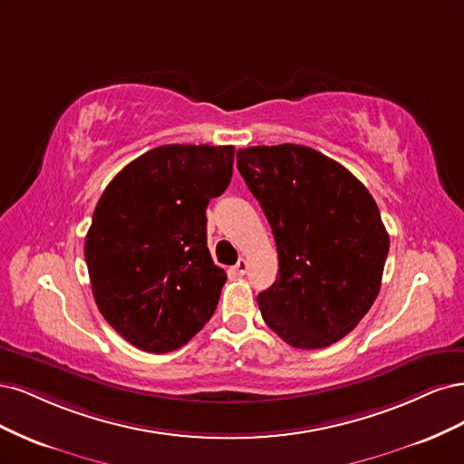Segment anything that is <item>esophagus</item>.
Masks as SVG:
<instances>
[{
  "label": "esophagus",
  "mask_w": 464,
  "mask_h": 464,
  "mask_svg": "<svg viewBox=\"0 0 464 464\" xmlns=\"http://www.w3.org/2000/svg\"><path fill=\"white\" fill-rule=\"evenodd\" d=\"M235 272L238 276H245L248 272V260L246 258H238V262L235 264Z\"/></svg>",
  "instance_id": "1"
}]
</instances>
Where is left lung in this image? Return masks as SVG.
<instances>
[{
  "mask_svg": "<svg viewBox=\"0 0 464 464\" xmlns=\"http://www.w3.org/2000/svg\"><path fill=\"white\" fill-rule=\"evenodd\" d=\"M237 168L277 246L279 277L258 295L264 322L295 349L332 345L380 293L390 235L376 200L341 163L301 144L243 148Z\"/></svg>",
  "mask_w": 464,
  "mask_h": 464,
  "instance_id": "obj_1",
  "label": "left lung"
}]
</instances>
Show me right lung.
Instances as JSON below:
<instances>
[{"label":"right lung","instance_id":"right-lung-1","mask_svg":"<svg viewBox=\"0 0 464 464\" xmlns=\"http://www.w3.org/2000/svg\"><path fill=\"white\" fill-rule=\"evenodd\" d=\"M233 158L235 146H158L100 197L84 258L102 316L130 345L169 353L212 318L227 274L208 250L206 208Z\"/></svg>","mask_w":464,"mask_h":464}]
</instances>
